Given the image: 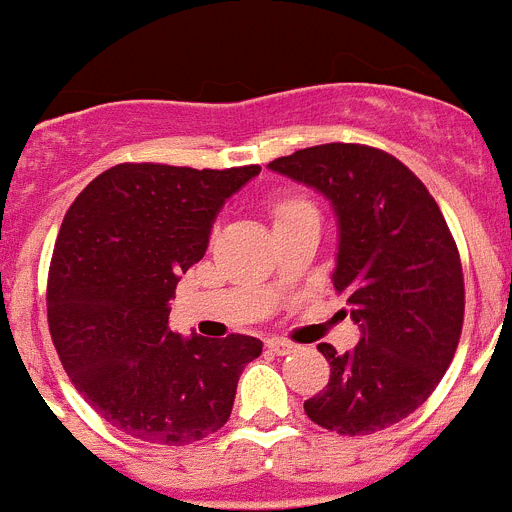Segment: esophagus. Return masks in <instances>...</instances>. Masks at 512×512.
<instances>
[{"instance_id": "1", "label": "esophagus", "mask_w": 512, "mask_h": 512, "mask_svg": "<svg viewBox=\"0 0 512 512\" xmlns=\"http://www.w3.org/2000/svg\"><path fill=\"white\" fill-rule=\"evenodd\" d=\"M266 348H269L271 354H277V356H287L292 354V351H297L295 343L284 341V338H269V341H266Z\"/></svg>"}]
</instances>
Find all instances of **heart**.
Wrapping results in <instances>:
<instances>
[{
	"label": "heart",
	"mask_w": 512,
	"mask_h": 512,
	"mask_svg": "<svg viewBox=\"0 0 512 512\" xmlns=\"http://www.w3.org/2000/svg\"><path fill=\"white\" fill-rule=\"evenodd\" d=\"M302 205H305V202H282V205H279L274 212H277V217H282V215H287L289 210H295V207H302Z\"/></svg>",
	"instance_id": "b5f03b06"
}]
</instances>
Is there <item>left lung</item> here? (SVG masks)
Returning a JSON list of instances; mask_svg holds the SVG:
<instances>
[{
    "mask_svg": "<svg viewBox=\"0 0 512 512\" xmlns=\"http://www.w3.org/2000/svg\"><path fill=\"white\" fill-rule=\"evenodd\" d=\"M315 189L338 225L333 287L361 338L338 354L330 343L325 390L305 400L312 423L366 436L418 410L449 369L464 323V274L436 200L390 153L325 143L269 164Z\"/></svg>",
    "mask_w": 512,
    "mask_h": 512,
    "instance_id": "1",
    "label": "left lung"
}]
</instances>
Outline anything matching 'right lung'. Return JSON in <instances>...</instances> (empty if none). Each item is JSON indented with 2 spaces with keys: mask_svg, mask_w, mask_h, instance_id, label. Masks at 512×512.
<instances>
[{
  "mask_svg": "<svg viewBox=\"0 0 512 512\" xmlns=\"http://www.w3.org/2000/svg\"><path fill=\"white\" fill-rule=\"evenodd\" d=\"M259 171L120 164L63 217L48 274L53 346L84 400L128 436L184 446L230 418L243 366L264 343L182 338L169 300L225 202Z\"/></svg>",
  "mask_w": 512,
  "mask_h": 512,
  "instance_id": "obj_1",
  "label": "right lung"
}]
</instances>
